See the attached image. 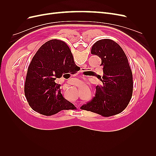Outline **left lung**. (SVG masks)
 <instances>
[{
  "mask_svg": "<svg viewBox=\"0 0 156 156\" xmlns=\"http://www.w3.org/2000/svg\"><path fill=\"white\" fill-rule=\"evenodd\" d=\"M91 53L101 59L103 84L96 86L95 96L80 108L104 116L119 114L129 104L133 93V75L128 60L120 46L109 39L98 41Z\"/></svg>",
  "mask_w": 156,
  "mask_h": 156,
  "instance_id": "1",
  "label": "left lung"
}]
</instances>
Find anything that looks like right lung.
Returning a JSON list of instances; mask_svg holds the SVG:
<instances>
[{"label": "right lung", "mask_w": 156, "mask_h": 156, "mask_svg": "<svg viewBox=\"0 0 156 156\" xmlns=\"http://www.w3.org/2000/svg\"><path fill=\"white\" fill-rule=\"evenodd\" d=\"M79 69L64 41L51 40L41 45L29 64L25 84V96L32 109L51 116L76 108L63 97L60 84L56 80L63 74H74Z\"/></svg>", "instance_id": "add662e5"}]
</instances>
